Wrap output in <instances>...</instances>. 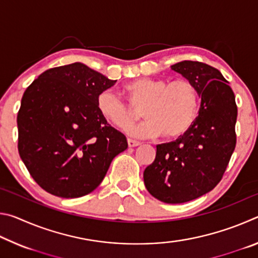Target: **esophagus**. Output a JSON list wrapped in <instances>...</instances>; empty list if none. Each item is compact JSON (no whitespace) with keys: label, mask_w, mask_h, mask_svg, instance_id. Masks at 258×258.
Instances as JSON below:
<instances>
[{"label":"esophagus","mask_w":258,"mask_h":258,"mask_svg":"<svg viewBox=\"0 0 258 258\" xmlns=\"http://www.w3.org/2000/svg\"><path fill=\"white\" fill-rule=\"evenodd\" d=\"M127 143H128V147L130 148H134V147L140 146V142L139 141H135V140H132V139H128L127 140Z\"/></svg>","instance_id":"1"}]
</instances>
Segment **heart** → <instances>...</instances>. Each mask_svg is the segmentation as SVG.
I'll return each instance as SVG.
<instances>
[{"label": "heart", "mask_w": 258, "mask_h": 258, "mask_svg": "<svg viewBox=\"0 0 258 258\" xmlns=\"http://www.w3.org/2000/svg\"><path fill=\"white\" fill-rule=\"evenodd\" d=\"M126 103L111 90L98 95L97 107L104 120L118 130H127L140 117L142 110L147 119L130 130L138 138H181L197 120L200 94L195 83L187 80L166 82L150 77L137 78L125 84Z\"/></svg>", "instance_id": "b5f03b06"}]
</instances>
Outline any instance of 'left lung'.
I'll use <instances>...</instances> for the list:
<instances>
[{
	"mask_svg": "<svg viewBox=\"0 0 258 258\" xmlns=\"http://www.w3.org/2000/svg\"><path fill=\"white\" fill-rule=\"evenodd\" d=\"M171 69L199 91L197 120L176 141L157 146L154 163L143 172L149 194L166 204H182L217 185L235 148L234 93L216 68L184 60Z\"/></svg>",
	"mask_w": 258,
	"mask_h": 258,
	"instance_id": "left-lung-1",
	"label": "left lung"
}]
</instances>
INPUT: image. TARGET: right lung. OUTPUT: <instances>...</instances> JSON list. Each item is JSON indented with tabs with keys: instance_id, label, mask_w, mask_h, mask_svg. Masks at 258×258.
Returning <instances> with one entry per match:
<instances>
[{
	"instance_id": "1",
	"label": "right lung",
	"mask_w": 258,
	"mask_h": 258,
	"mask_svg": "<svg viewBox=\"0 0 258 258\" xmlns=\"http://www.w3.org/2000/svg\"><path fill=\"white\" fill-rule=\"evenodd\" d=\"M117 82L84 63L41 74L21 99L18 150L42 189L78 198L97 189L127 140L102 118L98 95Z\"/></svg>"
}]
</instances>
